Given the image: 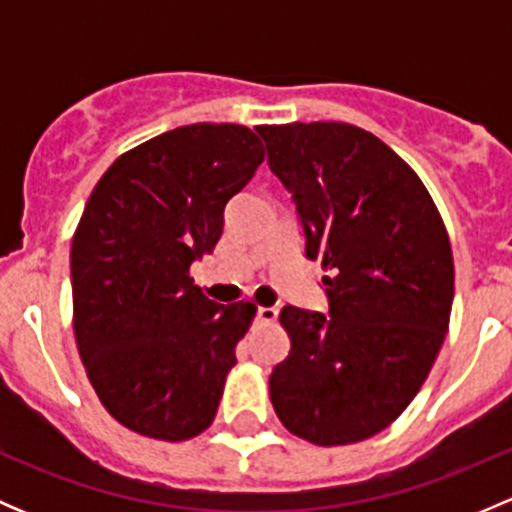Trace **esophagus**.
<instances>
[{
  "instance_id": "obj_1",
  "label": "esophagus",
  "mask_w": 512,
  "mask_h": 512,
  "mask_svg": "<svg viewBox=\"0 0 512 512\" xmlns=\"http://www.w3.org/2000/svg\"><path fill=\"white\" fill-rule=\"evenodd\" d=\"M257 319H260V322H275L277 307H257Z\"/></svg>"
}]
</instances>
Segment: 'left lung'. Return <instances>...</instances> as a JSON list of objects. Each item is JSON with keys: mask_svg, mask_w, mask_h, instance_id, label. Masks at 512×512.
<instances>
[{"mask_svg": "<svg viewBox=\"0 0 512 512\" xmlns=\"http://www.w3.org/2000/svg\"><path fill=\"white\" fill-rule=\"evenodd\" d=\"M292 193L329 317L287 307L289 354L270 399L287 431L344 446L384 431L426 381L448 332L453 255L421 178L352 123L257 126Z\"/></svg>", "mask_w": 512, "mask_h": 512, "instance_id": "obj_1", "label": "left lung"}]
</instances>
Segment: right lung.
<instances>
[{"label": "right lung", "instance_id": "right-lung-1", "mask_svg": "<svg viewBox=\"0 0 512 512\" xmlns=\"http://www.w3.org/2000/svg\"><path fill=\"white\" fill-rule=\"evenodd\" d=\"M265 160L235 123L160 133L113 160L71 242L74 334L91 386L131 431L188 441L213 423L255 304H218L190 277L225 205Z\"/></svg>", "mask_w": 512, "mask_h": 512}]
</instances>
